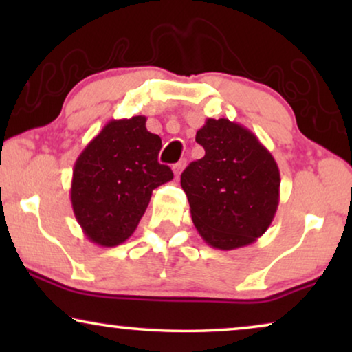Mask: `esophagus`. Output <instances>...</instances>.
<instances>
[{"label":"esophagus","mask_w":352,"mask_h":352,"mask_svg":"<svg viewBox=\"0 0 352 352\" xmlns=\"http://www.w3.org/2000/svg\"><path fill=\"white\" fill-rule=\"evenodd\" d=\"M182 168H184V162H177L176 165H173V173H175V176H176V177L181 175Z\"/></svg>","instance_id":"34e87169"}]
</instances>
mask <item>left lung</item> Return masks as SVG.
<instances>
[{"instance_id":"8db88e82","label":"left lung","mask_w":352,"mask_h":352,"mask_svg":"<svg viewBox=\"0 0 352 352\" xmlns=\"http://www.w3.org/2000/svg\"><path fill=\"white\" fill-rule=\"evenodd\" d=\"M195 141L205 157L186 168L181 186L200 237L224 252L256 242L280 199L272 153L248 128L228 118H206Z\"/></svg>"}]
</instances>
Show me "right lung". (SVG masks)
Instances as JSON below:
<instances>
[{"mask_svg": "<svg viewBox=\"0 0 352 352\" xmlns=\"http://www.w3.org/2000/svg\"><path fill=\"white\" fill-rule=\"evenodd\" d=\"M142 115L110 120L76 158L70 200L86 237L99 247L129 239L146 213L152 190L173 179L158 163L162 139Z\"/></svg>", "mask_w": 352, "mask_h": 352, "instance_id": "right-lung-1", "label": "right lung"}]
</instances>
